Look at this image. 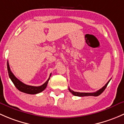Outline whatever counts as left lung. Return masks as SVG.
Here are the masks:
<instances>
[{
  "mask_svg": "<svg viewBox=\"0 0 124 124\" xmlns=\"http://www.w3.org/2000/svg\"><path fill=\"white\" fill-rule=\"evenodd\" d=\"M110 79L109 80V81L107 82V84H106L105 85H104V86H103V88H101L99 90H98L97 91L95 92V93H78V92H75L73 91H72L69 88V91L70 92L71 94H73V95H75V96H78V97H85V96H95V97H97V96H99V95H100L102 93H103V91H104V90L106 89V88L107 87V86H108V84H109V82L110 81Z\"/></svg>",
  "mask_w": 124,
  "mask_h": 124,
  "instance_id": "1",
  "label": "left lung"
}]
</instances>
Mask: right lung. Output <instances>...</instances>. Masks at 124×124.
<instances>
[{"instance_id":"add662e5","label":"right lung","mask_w":124,"mask_h":124,"mask_svg":"<svg viewBox=\"0 0 124 124\" xmlns=\"http://www.w3.org/2000/svg\"><path fill=\"white\" fill-rule=\"evenodd\" d=\"M7 68H8V71L9 76L10 79L12 81L13 84H14L15 86L20 91L23 92V93H26V94H36L39 93H41L46 88L48 84V81H49V79H50V76L51 75V73L50 74L49 78L47 80L43 85L41 86H30V85H27L26 84H24L22 82H21L19 79H18L16 77L14 76L12 72L11 71V69H10L8 61L7 62Z\"/></svg>"}]
</instances>
